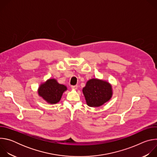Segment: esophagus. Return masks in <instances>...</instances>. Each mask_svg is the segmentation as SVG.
<instances>
[{"mask_svg": "<svg viewBox=\"0 0 157 157\" xmlns=\"http://www.w3.org/2000/svg\"><path fill=\"white\" fill-rule=\"evenodd\" d=\"M71 89H74V90H76V89H78V86L77 85H76V86H71Z\"/></svg>", "mask_w": 157, "mask_h": 157, "instance_id": "34e87169", "label": "esophagus"}]
</instances>
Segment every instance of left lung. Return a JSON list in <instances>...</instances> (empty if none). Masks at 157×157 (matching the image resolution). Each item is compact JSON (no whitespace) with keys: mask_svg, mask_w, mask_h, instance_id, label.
Here are the masks:
<instances>
[{"mask_svg":"<svg viewBox=\"0 0 157 157\" xmlns=\"http://www.w3.org/2000/svg\"><path fill=\"white\" fill-rule=\"evenodd\" d=\"M86 104L90 107H99L109 101L113 96L111 84L102 79H89L82 89Z\"/></svg>","mask_w":157,"mask_h":157,"instance_id":"obj_1","label":"left lung"}]
</instances>
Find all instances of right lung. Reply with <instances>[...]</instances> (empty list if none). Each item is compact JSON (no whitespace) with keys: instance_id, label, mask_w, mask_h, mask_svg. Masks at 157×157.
Returning a JSON list of instances; mask_svg holds the SVG:
<instances>
[{"instance_id":"1","label":"right lung","mask_w":157,"mask_h":157,"mask_svg":"<svg viewBox=\"0 0 157 157\" xmlns=\"http://www.w3.org/2000/svg\"><path fill=\"white\" fill-rule=\"evenodd\" d=\"M66 90V86L58 83L56 79H49L40 84L38 93L48 103L55 104L61 100L63 93Z\"/></svg>"}]
</instances>
